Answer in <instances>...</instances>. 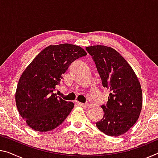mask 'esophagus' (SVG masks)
<instances>
[{
	"label": "esophagus",
	"mask_w": 158,
	"mask_h": 158,
	"mask_svg": "<svg viewBox=\"0 0 158 158\" xmlns=\"http://www.w3.org/2000/svg\"><path fill=\"white\" fill-rule=\"evenodd\" d=\"M77 104H78V105H79V106H83V107H85V108H86V107H88V106H89V104L88 103H85V104H84V103H81V102H77Z\"/></svg>",
	"instance_id": "1"
}]
</instances>
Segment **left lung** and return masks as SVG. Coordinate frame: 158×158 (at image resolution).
<instances>
[{
    "mask_svg": "<svg viewBox=\"0 0 158 158\" xmlns=\"http://www.w3.org/2000/svg\"><path fill=\"white\" fill-rule=\"evenodd\" d=\"M85 49L95 61L103 87L111 92L106 105L102 106L103 118L96 126L106 135L118 137L139 117L143 100L140 82L132 67L113 48L95 45Z\"/></svg>",
    "mask_w": 158,
    "mask_h": 158,
    "instance_id": "left-lung-1",
    "label": "left lung"
}]
</instances>
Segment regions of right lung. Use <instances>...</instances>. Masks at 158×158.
<instances>
[{
	"mask_svg": "<svg viewBox=\"0 0 158 158\" xmlns=\"http://www.w3.org/2000/svg\"><path fill=\"white\" fill-rule=\"evenodd\" d=\"M86 55L77 45H50L25 69L19 80L15 100L20 116L32 129L48 132L68 117L74 103L58 97L53 91L71 63Z\"/></svg>",
	"mask_w": 158,
	"mask_h": 158,
	"instance_id": "obj_1",
	"label": "right lung"
}]
</instances>
